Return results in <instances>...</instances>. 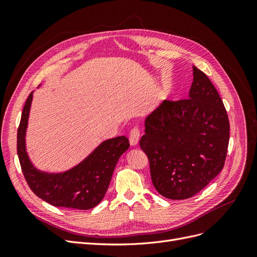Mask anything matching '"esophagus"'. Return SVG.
I'll use <instances>...</instances> for the list:
<instances>
[{"mask_svg": "<svg viewBox=\"0 0 257 257\" xmlns=\"http://www.w3.org/2000/svg\"><path fill=\"white\" fill-rule=\"evenodd\" d=\"M128 139H130L131 146L135 147V146L138 145L139 139H141V131H139L138 127H134L133 130H132V131L130 132Z\"/></svg>", "mask_w": 257, "mask_h": 257, "instance_id": "obj_1", "label": "esophagus"}]
</instances>
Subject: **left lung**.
I'll list each match as a JSON object with an SVG mask.
<instances>
[{
  "label": "left lung",
  "instance_id": "1",
  "mask_svg": "<svg viewBox=\"0 0 257 257\" xmlns=\"http://www.w3.org/2000/svg\"><path fill=\"white\" fill-rule=\"evenodd\" d=\"M189 98L165 99L145 121L141 148L151 180L169 199H186L203 190L224 167L229 121L223 100L207 75L193 66Z\"/></svg>",
  "mask_w": 257,
  "mask_h": 257
}]
</instances>
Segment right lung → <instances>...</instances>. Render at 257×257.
Here are the masks:
<instances>
[{"mask_svg":"<svg viewBox=\"0 0 257 257\" xmlns=\"http://www.w3.org/2000/svg\"><path fill=\"white\" fill-rule=\"evenodd\" d=\"M33 92L23 107L17 133V152L23 176L36 196L54 207L78 210L94 208L104 198L112 173L130 142L125 136L107 139L78 165L64 173L49 174L36 169L26 150L28 126Z\"/></svg>","mask_w":257,"mask_h":257,"instance_id":"right-lung-1","label":"right lung"}]
</instances>
